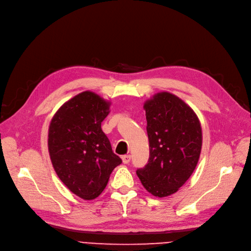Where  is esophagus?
<instances>
[{"mask_svg":"<svg viewBox=\"0 0 251 251\" xmlns=\"http://www.w3.org/2000/svg\"><path fill=\"white\" fill-rule=\"evenodd\" d=\"M122 159H123V162L125 164H128L129 161H130V155H124L122 157Z\"/></svg>","mask_w":251,"mask_h":251,"instance_id":"esophagus-1","label":"esophagus"}]
</instances>
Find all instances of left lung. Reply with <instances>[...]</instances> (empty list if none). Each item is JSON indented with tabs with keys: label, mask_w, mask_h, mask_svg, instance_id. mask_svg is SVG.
<instances>
[{
	"label": "left lung",
	"mask_w": 251,
	"mask_h": 251,
	"mask_svg": "<svg viewBox=\"0 0 251 251\" xmlns=\"http://www.w3.org/2000/svg\"><path fill=\"white\" fill-rule=\"evenodd\" d=\"M150 157L137 175L155 197H168L190 177L200 159L201 127L195 111L179 97L160 92L144 104Z\"/></svg>",
	"instance_id": "obj_1"
}]
</instances>
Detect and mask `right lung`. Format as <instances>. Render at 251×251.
<instances>
[{
	"label": "right lung",
	"instance_id": "add662e5",
	"mask_svg": "<svg viewBox=\"0 0 251 251\" xmlns=\"http://www.w3.org/2000/svg\"><path fill=\"white\" fill-rule=\"evenodd\" d=\"M110 102L84 91L58 108L49 128V152L63 183L83 200L96 199L122 159L101 129Z\"/></svg>",
	"mask_w": 251,
	"mask_h": 251
}]
</instances>
